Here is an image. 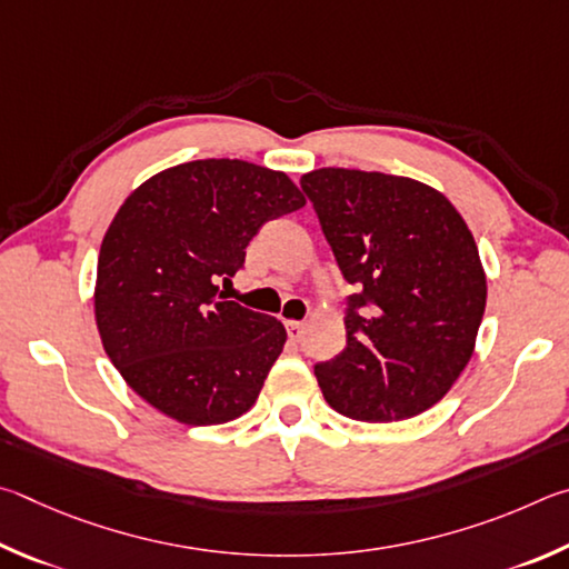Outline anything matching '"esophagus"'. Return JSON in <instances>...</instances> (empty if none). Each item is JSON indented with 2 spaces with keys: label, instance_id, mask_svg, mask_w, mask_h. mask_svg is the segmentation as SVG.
<instances>
[{
  "label": "esophagus",
  "instance_id": "1",
  "mask_svg": "<svg viewBox=\"0 0 569 569\" xmlns=\"http://www.w3.org/2000/svg\"><path fill=\"white\" fill-rule=\"evenodd\" d=\"M284 327H287V335H290L292 342H300V340H302V335H305V325H302V322L287 320Z\"/></svg>",
  "mask_w": 569,
  "mask_h": 569
}]
</instances>
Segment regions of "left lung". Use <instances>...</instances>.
<instances>
[{
    "label": "left lung",
    "mask_w": 569,
    "mask_h": 569,
    "mask_svg": "<svg viewBox=\"0 0 569 569\" xmlns=\"http://www.w3.org/2000/svg\"><path fill=\"white\" fill-rule=\"evenodd\" d=\"M300 184L345 279L362 287L350 297L342 355L315 365L327 405L362 422L430 410L470 362L485 315L470 227L442 192L410 177L322 167Z\"/></svg>",
    "instance_id": "1"
}]
</instances>
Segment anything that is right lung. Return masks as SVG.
<instances>
[{
  "instance_id": "obj_1",
  "label": "right lung",
  "mask_w": 569,
  "mask_h": 569,
  "mask_svg": "<svg viewBox=\"0 0 569 569\" xmlns=\"http://www.w3.org/2000/svg\"><path fill=\"white\" fill-rule=\"evenodd\" d=\"M284 172L197 159L139 184L97 259L94 320L124 382L182 425H222L257 402L287 342L277 317L219 295L267 219L305 207Z\"/></svg>"
}]
</instances>
